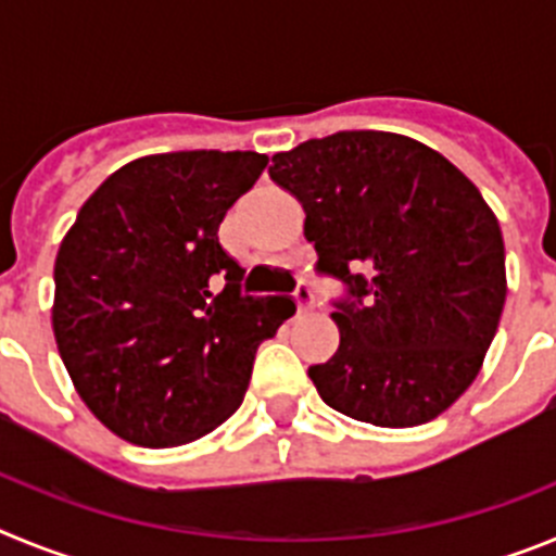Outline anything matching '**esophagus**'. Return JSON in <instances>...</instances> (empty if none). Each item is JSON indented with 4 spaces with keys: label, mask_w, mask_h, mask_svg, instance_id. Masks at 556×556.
Here are the masks:
<instances>
[{
    "label": "esophagus",
    "mask_w": 556,
    "mask_h": 556,
    "mask_svg": "<svg viewBox=\"0 0 556 556\" xmlns=\"http://www.w3.org/2000/svg\"><path fill=\"white\" fill-rule=\"evenodd\" d=\"M294 303H298V312L301 314H308L314 308V292L306 283H301V287L294 289Z\"/></svg>",
    "instance_id": "obj_1"
}]
</instances>
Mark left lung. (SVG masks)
Instances as JSON below:
<instances>
[{"label":"left lung","instance_id":"8db88e82","mask_svg":"<svg viewBox=\"0 0 556 556\" xmlns=\"http://www.w3.org/2000/svg\"><path fill=\"white\" fill-rule=\"evenodd\" d=\"M306 211L317 269L348 283L339 348L308 367L331 409L384 429L443 415L476 381L507 301L493 208L409 136L342 130L273 155Z\"/></svg>","mask_w":556,"mask_h":556}]
</instances>
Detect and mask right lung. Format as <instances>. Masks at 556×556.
Here are the masks:
<instances>
[{
    "instance_id": "right-lung-1",
    "label": "right lung",
    "mask_w": 556,
    "mask_h": 556,
    "mask_svg": "<svg viewBox=\"0 0 556 556\" xmlns=\"http://www.w3.org/2000/svg\"><path fill=\"white\" fill-rule=\"evenodd\" d=\"M267 166L262 152H161L83 203L55 258L52 331L83 404L144 448L200 440L244 401L289 298H244L219 223Z\"/></svg>"
}]
</instances>
